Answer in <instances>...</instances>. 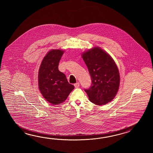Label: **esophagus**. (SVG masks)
<instances>
[{
    "label": "esophagus",
    "instance_id": "obj_1",
    "mask_svg": "<svg viewBox=\"0 0 153 153\" xmlns=\"http://www.w3.org/2000/svg\"><path fill=\"white\" fill-rule=\"evenodd\" d=\"M79 86H80L79 82H76V83H75V84H74V86H75V88H79Z\"/></svg>",
    "mask_w": 153,
    "mask_h": 153
}]
</instances>
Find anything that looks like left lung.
<instances>
[{"label":"left lung","mask_w":153,"mask_h":153,"mask_svg":"<svg viewBox=\"0 0 153 153\" xmlns=\"http://www.w3.org/2000/svg\"><path fill=\"white\" fill-rule=\"evenodd\" d=\"M91 76L92 84L85 89L89 100L94 104L104 105L111 102L119 88L120 74L111 56L99 47L82 53Z\"/></svg>","instance_id":"obj_1"}]
</instances>
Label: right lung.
Here are the masks:
<instances>
[{
	"instance_id": "obj_1",
	"label": "right lung",
	"mask_w": 153,
	"mask_h": 153,
	"mask_svg": "<svg viewBox=\"0 0 153 153\" xmlns=\"http://www.w3.org/2000/svg\"><path fill=\"white\" fill-rule=\"evenodd\" d=\"M64 51L53 49L42 59L38 73L39 90L46 101L53 105L63 103L74 88L65 74L59 71V64Z\"/></svg>"
}]
</instances>
